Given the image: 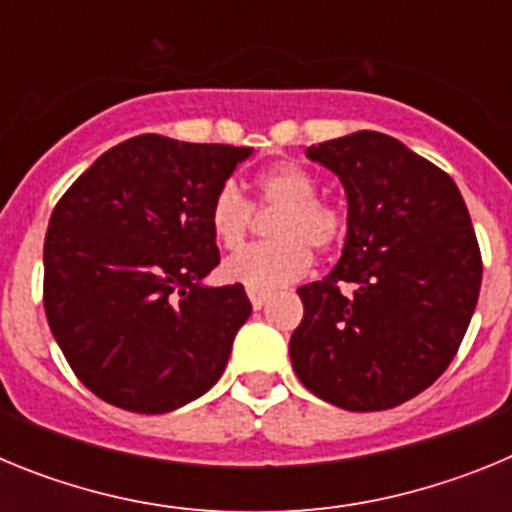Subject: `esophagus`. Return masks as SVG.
Wrapping results in <instances>:
<instances>
[{
	"label": "esophagus",
	"instance_id": "esophagus-1",
	"mask_svg": "<svg viewBox=\"0 0 512 512\" xmlns=\"http://www.w3.org/2000/svg\"><path fill=\"white\" fill-rule=\"evenodd\" d=\"M269 297H271V292H264V289H248V300H251L253 310H261Z\"/></svg>",
	"mask_w": 512,
	"mask_h": 512
}]
</instances>
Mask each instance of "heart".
Wrapping results in <instances>:
<instances>
[{"instance_id":"b5f03b06","label":"heart","mask_w":512,"mask_h":512,"mask_svg":"<svg viewBox=\"0 0 512 512\" xmlns=\"http://www.w3.org/2000/svg\"><path fill=\"white\" fill-rule=\"evenodd\" d=\"M251 202L235 184H223L210 202V233L225 251H235L246 241L256 210H274L266 223L271 241L256 243L223 266L228 282L248 289H274L302 277L310 266V248L330 251L346 233L341 207L318 197L320 182L300 164L282 161L256 171L251 179Z\"/></svg>"}]
</instances>
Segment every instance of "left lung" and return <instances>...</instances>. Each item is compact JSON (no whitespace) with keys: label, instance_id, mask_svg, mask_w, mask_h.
<instances>
[{"label":"left lung","instance_id":"1","mask_svg":"<svg viewBox=\"0 0 512 512\" xmlns=\"http://www.w3.org/2000/svg\"><path fill=\"white\" fill-rule=\"evenodd\" d=\"M307 156L343 182L348 235L336 269L297 289L292 366L330 405L395 408L446 372L467 333L482 284L472 217L454 179L390 135L359 130Z\"/></svg>","mask_w":512,"mask_h":512}]
</instances>
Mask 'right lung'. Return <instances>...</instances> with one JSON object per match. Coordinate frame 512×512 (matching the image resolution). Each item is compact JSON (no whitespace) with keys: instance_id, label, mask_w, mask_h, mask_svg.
Wrapping results in <instances>:
<instances>
[{"instance_id":"1","label":"right lung","mask_w":512,"mask_h":512,"mask_svg":"<svg viewBox=\"0 0 512 512\" xmlns=\"http://www.w3.org/2000/svg\"><path fill=\"white\" fill-rule=\"evenodd\" d=\"M253 148L138 135L110 148L53 207L43 305L79 382L158 415L205 395L251 315L243 284L202 287L220 264L210 202Z\"/></svg>"}]
</instances>
